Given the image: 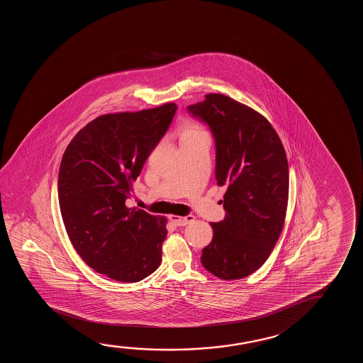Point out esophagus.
<instances>
[{"label":"esophagus","instance_id":"34e87169","mask_svg":"<svg viewBox=\"0 0 363 363\" xmlns=\"http://www.w3.org/2000/svg\"><path fill=\"white\" fill-rule=\"evenodd\" d=\"M169 220L174 224V225H179V227H184L187 224L194 222V216H186V217H177V216H169Z\"/></svg>","mask_w":363,"mask_h":363}]
</instances>
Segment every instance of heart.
<instances>
[{
	"label": "heart",
	"mask_w": 363,
	"mask_h": 363,
	"mask_svg": "<svg viewBox=\"0 0 363 363\" xmlns=\"http://www.w3.org/2000/svg\"><path fill=\"white\" fill-rule=\"evenodd\" d=\"M197 133H203V130L201 129L199 126H197V125L194 124H189L187 125V128L184 129V134H197Z\"/></svg>",
	"instance_id": "obj_1"
}]
</instances>
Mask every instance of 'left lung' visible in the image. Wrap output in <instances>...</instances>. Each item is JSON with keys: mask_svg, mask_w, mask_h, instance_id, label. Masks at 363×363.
<instances>
[{"mask_svg": "<svg viewBox=\"0 0 363 363\" xmlns=\"http://www.w3.org/2000/svg\"><path fill=\"white\" fill-rule=\"evenodd\" d=\"M189 113L209 125L216 140V179L227 186L225 218L211 223L212 242L201 262L223 280L248 277L273 252L283 230L289 166L281 140L258 111L227 95H206Z\"/></svg>", "mask_w": 363, "mask_h": 363, "instance_id": "obj_1", "label": "left lung"}]
</instances>
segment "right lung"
Listing matches in <instances>:
<instances>
[{
    "label": "right lung",
    "instance_id": "obj_1",
    "mask_svg": "<svg viewBox=\"0 0 363 363\" xmlns=\"http://www.w3.org/2000/svg\"><path fill=\"white\" fill-rule=\"evenodd\" d=\"M177 105L100 115L65 149L58 199L65 230L80 258L116 281L136 283L159 268L167 219L125 201Z\"/></svg>",
    "mask_w": 363,
    "mask_h": 363
}]
</instances>
